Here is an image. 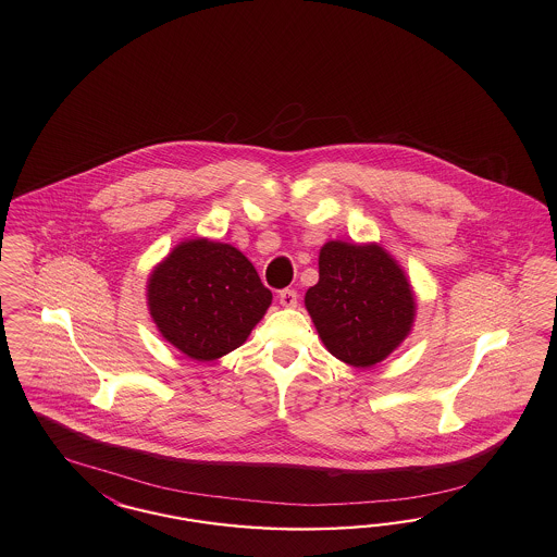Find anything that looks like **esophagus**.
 <instances>
[{
  "label": "esophagus",
  "instance_id": "obj_1",
  "mask_svg": "<svg viewBox=\"0 0 557 557\" xmlns=\"http://www.w3.org/2000/svg\"><path fill=\"white\" fill-rule=\"evenodd\" d=\"M277 298H280V305L286 307V309H294V307L298 305V294H296V289H282Z\"/></svg>",
  "mask_w": 557,
  "mask_h": 557
}]
</instances>
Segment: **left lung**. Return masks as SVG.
Masks as SVG:
<instances>
[{
    "instance_id": "obj_1",
    "label": "left lung",
    "mask_w": 557,
    "mask_h": 557,
    "mask_svg": "<svg viewBox=\"0 0 557 557\" xmlns=\"http://www.w3.org/2000/svg\"><path fill=\"white\" fill-rule=\"evenodd\" d=\"M323 344L352 367H371L408 335L414 296L396 261L377 245L327 243L319 282L305 296Z\"/></svg>"
}]
</instances>
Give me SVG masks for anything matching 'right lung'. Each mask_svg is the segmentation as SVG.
Returning a JSON list of instances; mask_svg holds the SVG:
<instances>
[{
  "mask_svg": "<svg viewBox=\"0 0 557 557\" xmlns=\"http://www.w3.org/2000/svg\"><path fill=\"white\" fill-rule=\"evenodd\" d=\"M147 298L161 335L195 360L243 346L271 305L245 255L205 238L182 243L157 265Z\"/></svg>",
  "mask_w": 557,
  "mask_h": 557,
  "instance_id": "right-lung-1",
  "label": "right lung"
}]
</instances>
